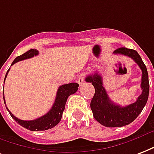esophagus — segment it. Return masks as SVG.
I'll return each instance as SVG.
<instances>
[{
	"label": "esophagus",
	"mask_w": 154,
	"mask_h": 154,
	"mask_svg": "<svg viewBox=\"0 0 154 154\" xmlns=\"http://www.w3.org/2000/svg\"><path fill=\"white\" fill-rule=\"evenodd\" d=\"M77 82L80 85H83V83H84V77H83L82 75L79 76V77H78V78H77Z\"/></svg>",
	"instance_id": "34e87169"
}]
</instances>
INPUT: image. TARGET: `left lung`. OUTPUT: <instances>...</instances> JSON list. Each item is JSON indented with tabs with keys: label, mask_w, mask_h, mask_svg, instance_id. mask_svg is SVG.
Here are the masks:
<instances>
[{
	"label": "left lung",
	"mask_w": 154,
	"mask_h": 154,
	"mask_svg": "<svg viewBox=\"0 0 154 154\" xmlns=\"http://www.w3.org/2000/svg\"><path fill=\"white\" fill-rule=\"evenodd\" d=\"M114 54H121L128 56L139 65L142 71L140 84L142 93L134 103L126 106H121L115 104L110 99L105 88L103 87L102 76L98 72L85 77V82L92 83L95 90L94 95L90 102L93 116L99 124L108 128L123 127L134 121L147 103L149 93L147 69L137 51L127 48H119L114 51Z\"/></svg>",
	"instance_id": "obj_1"
}]
</instances>
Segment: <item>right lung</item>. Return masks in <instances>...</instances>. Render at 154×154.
Instances as JSON below:
<instances>
[{
	"mask_svg": "<svg viewBox=\"0 0 154 154\" xmlns=\"http://www.w3.org/2000/svg\"><path fill=\"white\" fill-rule=\"evenodd\" d=\"M38 54V50L30 49V50L27 51L24 54H22L21 56H17V58H15L14 60L12 63L11 66L13 64H14L15 63H17V62L34 57V56H37ZM9 71V69H8L6 74H5L4 82L5 81V78H6ZM78 86H79V85L77 83H75V82L60 85L59 87L58 90H57L56 99H55L53 106L50 109V111L44 116H41L38 119H34V120H22V119H17V117H15L9 111V110L7 107L6 109L8 110L9 115L11 116L12 118L14 119L17 124H19L21 126L25 128L29 129L30 131H44V130L51 129L60 123V119H61L62 115H63V111H64V108H65L67 99H68L69 95L73 94L74 93L77 92V90H78ZM3 98H4V103L5 104L4 93H3Z\"/></svg>",
	"mask_w": 154,
	"mask_h": 154,
	"instance_id": "right-lung-1",
	"label": "right lung"
}]
</instances>
